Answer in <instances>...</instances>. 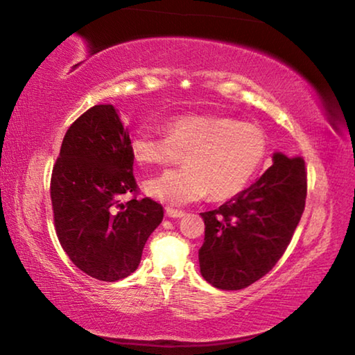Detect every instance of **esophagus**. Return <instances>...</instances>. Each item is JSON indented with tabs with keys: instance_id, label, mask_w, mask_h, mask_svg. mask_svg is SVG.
Listing matches in <instances>:
<instances>
[{
	"instance_id": "obj_1",
	"label": "esophagus",
	"mask_w": 355,
	"mask_h": 355,
	"mask_svg": "<svg viewBox=\"0 0 355 355\" xmlns=\"http://www.w3.org/2000/svg\"><path fill=\"white\" fill-rule=\"evenodd\" d=\"M166 216H167V218H183L184 211H182V209H175V208L167 207L166 208Z\"/></svg>"
}]
</instances>
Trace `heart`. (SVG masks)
Returning a JSON list of instances; mask_svg holds the SVG:
<instances>
[{"label":"heart","mask_w":355,"mask_h":355,"mask_svg":"<svg viewBox=\"0 0 355 355\" xmlns=\"http://www.w3.org/2000/svg\"><path fill=\"white\" fill-rule=\"evenodd\" d=\"M166 136L137 130L130 153L141 166L166 167L183 159L182 169L148 180V196L172 205H184L209 192L213 200L238 196L260 169L268 152L263 130L232 117L188 114L169 120Z\"/></svg>","instance_id":"heart-1"}]
</instances>
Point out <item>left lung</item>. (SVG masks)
I'll return each instance as SVG.
<instances>
[{
    "mask_svg": "<svg viewBox=\"0 0 355 355\" xmlns=\"http://www.w3.org/2000/svg\"><path fill=\"white\" fill-rule=\"evenodd\" d=\"M274 164L224 205L202 213L200 272L219 290H243L275 266L291 243L307 199L302 156L275 153Z\"/></svg>",
    "mask_w": 355,
    "mask_h": 355,
    "instance_id": "1",
    "label": "left lung"
}]
</instances>
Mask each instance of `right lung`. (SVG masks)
I'll use <instances>...</instances> for the list:
<instances>
[{
    "instance_id": "obj_1",
    "label": "right lung",
    "mask_w": 355,
    "mask_h": 355,
    "mask_svg": "<svg viewBox=\"0 0 355 355\" xmlns=\"http://www.w3.org/2000/svg\"><path fill=\"white\" fill-rule=\"evenodd\" d=\"M130 135L112 105L83 112L65 133L50 196L59 243L78 269L101 282L128 277L163 207L144 197L133 175ZM131 195L125 204L123 197Z\"/></svg>"
}]
</instances>
